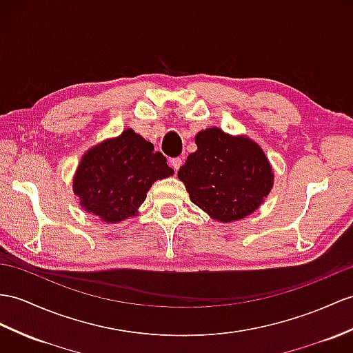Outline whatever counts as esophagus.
I'll return each instance as SVG.
<instances>
[{
    "label": "esophagus",
    "instance_id": "34e87169",
    "mask_svg": "<svg viewBox=\"0 0 353 353\" xmlns=\"http://www.w3.org/2000/svg\"><path fill=\"white\" fill-rule=\"evenodd\" d=\"M181 165H183V159L181 157H175V159L170 160V166L175 169V172H178V169L181 168Z\"/></svg>",
    "mask_w": 353,
    "mask_h": 353
}]
</instances>
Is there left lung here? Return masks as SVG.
Masks as SVG:
<instances>
[{"label": "left lung", "instance_id": "left-lung-1", "mask_svg": "<svg viewBox=\"0 0 353 353\" xmlns=\"http://www.w3.org/2000/svg\"><path fill=\"white\" fill-rule=\"evenodd\" d=\"M197 150L179 168L190 201L214 220L230 223L253 214L274 185L272 166L247 134L210 127L194 136Z\"/></svg>", "mask_w": 353, "mask_h": 353}]
</instances>
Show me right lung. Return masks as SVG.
I'll list each match as a JSON object with an SVG mask.
<instances>
[{
  "mask_svg": "<svg viewBox=\"0 0 353 353\" xmlns=\"http://www.w3.org/2000/svg\"><path fill=\"white\" fill-rule=\"evenodd\" d=\"M166 157L133 128L85 151L73 176L79 205L103 223H121L137 216L157 179L174 175Z\"/></svg>",
  "mask_w": 353,
  "mask_h": 353,
  "instance_id": "add662e5",
  "label": "right lung"
}]
</instances>
